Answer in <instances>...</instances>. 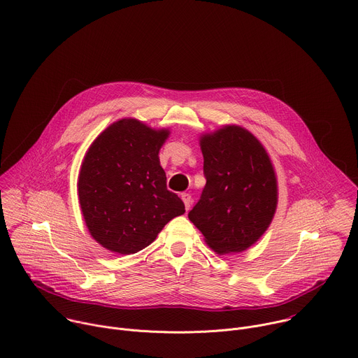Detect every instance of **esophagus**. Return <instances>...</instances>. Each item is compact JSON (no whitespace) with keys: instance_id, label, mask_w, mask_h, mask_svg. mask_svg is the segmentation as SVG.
Listing matches in <instances>:
<instances>
[{"instance_id":"esophagus-1","label":"esophagus","mask_w":358,"mask_h":358,"mask_svg":"<svg viewBox=\"0 0 358 358\" xmlns=\"http://www.w3.org/2000/svg\"><path fill=\"white\" fill-rule=\"evenodd\" d=\"M181 199L184 201V206H185V210H189L191 208V203H192V198L188 192H182L181 194Z\"/></svg>"}]
</instances>
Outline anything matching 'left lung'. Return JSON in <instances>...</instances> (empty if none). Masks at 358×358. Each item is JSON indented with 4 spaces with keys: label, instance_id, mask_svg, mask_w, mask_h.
I'll return each instance as SVG.
<instances>
[{
    "label": "left lung",
    "instance_id": "obj_1",
    "mask_svg": "<svg viewBox=\"0 0 358 358\" xmlns=\"http://www.w3.org/2000/svg\"><path fill=\"white\" fill-rule=\"evenodd\" d=\"M207 184L189 221L220 255L246 250L269 228L278 207V180L262 143L227 124L201 134Z\"/></svg>",
    "mask_w": 358,
    "mask_h": 358
}]
</instances>
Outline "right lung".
<instances>
[{
	"label": "right lung",
	"mask_w": 358,
	"mask_h": 358,
	"mask_svg": "<svg viewBox=\"0 0 358 358\" xmlns=\"http://www.w3.org/2000/svg\"><path fill=\"white\" fill-rule=\"evenodd\" d=\"M169 129L120 119L101 131L80 166L78 194L92 238L110 252L136 253L157 238L184 202L167 189L159 152Z\"/></svg>",
	"instance_id": "1"
}]
</instances>
